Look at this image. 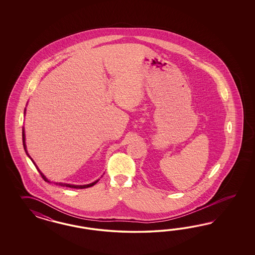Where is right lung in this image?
Here are the masks:
<instances>
[{
    "label": "right lung",
    "instance_id": "1",
    "mask_svg": "<svg viewBox=\"0 0 255 255\" xmlns=\"http://www.w3.org/2000/svg\"><path fill=\"white\" fill-rule=\"evenodd\" d=\"M25 113H26V108L24 109V116H25ZM22 142H23V147L24 149H25V152H26V154L28 155V157L30 158L31 160V162H33V164L35 165V167L37 168V170H38L39 173H40V175L42 176V178H44L45 179V181H47V182H50L47 178H46V176L40 171V169H39L38 167H37V165L35 164V162H34V161L31 159V156L29 155V153H28V151H27V147H26V143H25V131H24V127H22ZM99 181V179H97V180H95V181H93V182H92V183H90V184H86V185H74V184H67V183H62V182H54V184H57V185H61L63 186V187H69V188H74V189H85V188H89V187H92V186L94 185V184H96L97 182Z\"/></svg>",
    "mask_w": 255,
    "mask_h": 255
}]
</instances>
